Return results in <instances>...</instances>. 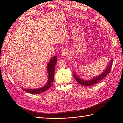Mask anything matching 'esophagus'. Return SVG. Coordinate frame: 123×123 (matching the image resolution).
<instances>
[{
	"instance_id": "esophagus-1",
	"label": "esophagus",
	"mask_w": 123,
	"mask_h": 123,
	"mask_svg": "<svg viewBox=\"0 0 123 123\" xmlns=\"http://www.w3.org/2000/svg\"><path fill=\"white\" fill-rule=\"evenodd\" d=\"M68 54V50L65 49H63L62 51H61V55H62L63 56H65V55H67Z\"/></svg>"
}]
</instances>
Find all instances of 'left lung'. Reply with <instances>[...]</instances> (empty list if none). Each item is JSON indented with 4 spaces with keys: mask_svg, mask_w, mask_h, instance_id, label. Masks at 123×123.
<instances>
[{
    "mask_svg": "<svg viewBox=\"0 0 123 123\" xmlns=\"http://www.w3.org/2000/svg\"><path fill=\"white\" fill-rule=\"evenodd\" d=\"M112 62H113V59H111L109 63V64H108L107 68H106V69L105 70L104 72H103L100 75H98V76L93 78L92 79H90L89 80H83L79 78L78 76H77L75 74H73L74 77L76 81L77 82L83 86H91L94 85H95L96 83L99 82L101 80L104 79L105 77L107 76L109 74V73L110 72V70L112 67Z\"/></svg>",
    "mask_w": 123,
    "mask_h": 123,
    "instance_id": "obj_1",
    "label": "left lung"
}]
</instances>
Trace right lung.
<instances>
[{
  "mask_svg": "<svg viewBox=\"0 0 123 123\" xmlns=\"http://www.w3.org/2000/svg\"><path fill=\"white\" fill-rule=\"evenodd\" d=\"M57 57L54 56L52 57L51 59L47 65V72H48V81L46 83V85H45L44 86L41 87L38 89H24L23 87H22V89L25 91L26 92H27L30 94H41L44 92L47 91L52 86V83L54 82V76H55V68L56 63H57Z\"/></svg>",
  "mask_w": 123,
  "mask_h": 123,
  "instance_id": "add662e5",
  "label": "right lung"
}]
</instances>
